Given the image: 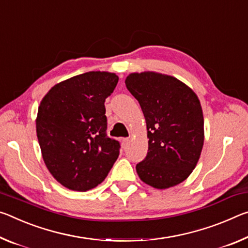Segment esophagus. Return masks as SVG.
<instances>
[{
    "instance_id": "1",
    "label": "esophagus",
    "mask_w": 248,
    "mask_h": 248,
    "mask_svg": "<svg viewBox=\"0 0 248 248\" xmlns=\"http://www.w3.org/2000/svg\"><path fill=\"white\" fill-rule=\"evenodd\" d=\"M122 145L124 146V147H126V146L128 145V143H129V140L127 139V137H125V139H122Z\"/></svg>"
}]
</instances>
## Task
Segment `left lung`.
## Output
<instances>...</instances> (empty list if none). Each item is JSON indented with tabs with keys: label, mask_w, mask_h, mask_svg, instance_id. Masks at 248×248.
Returning <instances> with one entry per match:
<instances>
[{
	"label": "left lung",
	"mask_w": 248,
	"mask_h": 248,
	"mask_svg": "<svg viewBox=\"0 0 248 248\" xmlns=\"http://www.w3.org/2000/svg\"><path fill=\"white\" fill-rule=\"evenodd\" d=\"M125 84L147 125L148 153L136 165L140 180L156 189L179 185L196 168L203 147V113L197 94L180 80L151 71L131 74Z\"/></svg>",
	"instance_id": "1"
}]
</instances>
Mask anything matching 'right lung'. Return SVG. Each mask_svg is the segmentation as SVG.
Returning <instances> with one entry per match:
<instances>
[{"mask_svg":"<svg viewBox=\"0 0 248 248\" xmlns=\"http://www.w3.org/2000/svg\"><path fill=\"white\" fill-rule=\"evenodd\" d=\"M117 82L111 72H86L56 84L40 102L36 132L43 159L68 189L95 188L120 155V143L107 135L104 107Z\"/></svg>","mask_w":248,"mask_h":248,"instance_id":"obj_1","label":"right lung"}]
</instances>
